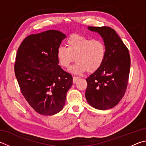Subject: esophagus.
I'll use <instances>...</instances> for the list:
<instances>
[{
    "label": "esophagus",
    "instance_id": "obj_1",
    "mask_svg": "<svg viewBox=\"0 0 146 146\" xmlns=\"http://www.w3.org/2000/svg\"><path fill=\"white\" fill-rule=\"evenodd\" d=\"M78 76H73V84H75L76 82H77V80H78Z\"/></svg>",
    "mask_w": 146,
    "mask_h": 146
}]
</instances>
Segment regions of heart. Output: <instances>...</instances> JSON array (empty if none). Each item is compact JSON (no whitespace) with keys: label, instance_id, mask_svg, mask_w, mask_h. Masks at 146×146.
Here are the masks:
<instances>
[{"label":"heart","instance_id":"obj_1","mask_svg":"<svg viewBox=\"0 0 146 146\" xmlns=\"http://www.w3.org/2000/svg\"><path fill=\"white\" fill-rule=\"evenodd\" d=\"M66 46H59L57 50V58L59 64L68 68L76 60V64L70 69V72L80 75L87 71L93 73L98 70L105 62L107 48L100 39L73 34L68 39Z\"/></svg>","mask_w":146,"mask_h":146}]
</instances>
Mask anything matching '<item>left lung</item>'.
<instances>
[{"label":"left lung","instance_id":"obj_1","mask_svg":"<svg viewBox=\"0 0 146 146\" xmlns=\"http://www.w3.org/2000/svg\"><path fill=\"white\" fill-rule=\"evenodd\" d=\"M98 33L107 48L102 67L87 77L86 98L91 107L105 110L115 107L123 98L128 85L130 56L116 32L108 27H88Z\"/></svg>","mask_w":146,"mask_h":146}]
</instances>
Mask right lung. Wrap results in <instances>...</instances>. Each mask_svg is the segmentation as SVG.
Instances as JSON below:
<instances>
[{"label": "right lung", "instance_id": "add662e5", "mask_svg": "<svg viewBox=\"0 0 146 146\" xmlns=\"http://www.w3.org/2000/svg\"><path fill=\"white\" fill-rule=\"evenodd\" d=\"M66 36L48 30L27 36L18 48L15 73L22 94L40 114L59 113L65 105L73 77L59 65L57 50Z\"/></svg>", "mask_w": 146, "mask_h": 146}]
</instances>
